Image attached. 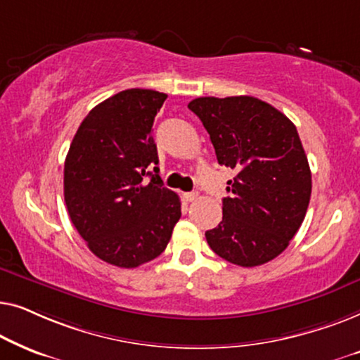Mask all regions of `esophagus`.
<instances>
[{"label": "esophagus", "mask_w": 360, "mask_h": 360, "mask_svg": "<svg viewBox=\"0 0 360 360\" xmlns=\"http://www.w3.org/2000/svg\"><path fill=\"white\" fill-rule=\"evenodd\" d=\"M200 193L198 191H190V193H185V200L186 201H195L196 198H198Z\"/></svg>", "instance_id": "esophagus-1"}]
</instances>
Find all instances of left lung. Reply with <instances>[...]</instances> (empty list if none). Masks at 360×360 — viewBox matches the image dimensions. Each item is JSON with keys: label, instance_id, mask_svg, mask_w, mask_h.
Listing matches in <instances>:
<instances>
[{"label": "left lung", "instance_id": "8db88e82", "mask_svg": "<svg viewBox=\"0 0 360 360\" xmlns=\"http://www.w3.org/2000/svg\"><path fill=\"white\" fill-rule=\"evenodd\" d=\"M188 108L208 131L219 165L236 170L223 221L205 233L210 248L240 267L269 262L288 248L311 196L297 127L254 96L196 98Z\"/></svg>", "mask_w": 360, "mask_h": 360}]
</instances>
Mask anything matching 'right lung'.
I'll use <instances>...</instances> for the list:
<instances>
[{
	"instance_id": "obj_1",
	"label": "right lung",
	"mask_w": 360,
	"mask_h": 360,
	"mask_svg": "<svg viewBox=\"0 0 360 360\" xmlns=\"http://www.w3.org/2000/svg\"><path fill=\"white\" fill-rule=\"evenodd\" d=\"M165 93L131 88L88 112L65 159L63 196L96 257L134 269L159 257L181 216L179 195L159 176L152 137Z\"/></svg>"
}]
</instances>
